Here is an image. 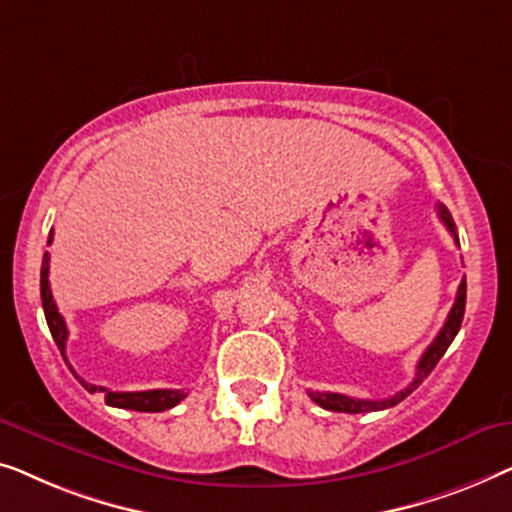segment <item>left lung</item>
I'll list each match as a JSON object with an SVG mask.
<instances>
[{
  "label": "left lung",
  "mask_w": 512,
  "mask_h": 512,
  "mask_svg": "<svg viewBox=\"0 0 512 512\" xmlns=\"http://www.w3.org/2000/svg\"><path fill=\"white\" fill-rule=\"evenodd\" d=\"M438 218L445 227H448V232L455 236L457 239V229H455V222H452V215L448 208L443 204H438ZM464 308H466V280L459 283V290H457V299L455 304L450 308V315L448 320H445L443 329L438 331V336L434 338V343L429 345L427 350H424V355L420 357V362H417V371H415V378L413 383H410L406 390H401L394 394L390 399H380V401H366V399H352V397H345V394H336V392H308V397H311L318 406H322L325 410H334V413H371V410H385V408H392L397 406L399 401H403L408 397L410 392L417 390V385L422 383L424 378L429 376L431 371H434V366L438 364V359L445 355V350L450 348V343L455 341L459 327H462V320H464Z\"/></svg>",
  "instance_id": "obj_1"
}]
</instances>
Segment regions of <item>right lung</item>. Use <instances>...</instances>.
Instances as JSON below:
<instances>
[{
    "instance_id": "1",
    "label": "right lung",
    "mask_w": 512,
    "mask_h": 512,
    "mask_svg": "<svg viewBox=\"0 0 512 512\" xmlns=\"http://www.w3.org/2000/svg\"><path fill=\"white\" fill-rule=\"evenodd\" d=\"M53 243V229H50L48 234V246ZM48 262H50V255L46 253L43 255V264H41V301H43V313H46V322H48V329L50 334H53V341L57 348H60L62 357L67 359V325H64V318L57 311L55 306V299H53V292H50V283H48ZM71 369V366H69ZM74 376L81 380V385L88 390L90 394L95 392H102L104 399L109 406L115 408H127V410H141V413H162V410L167 408H174L176 403H181L187 394L181 390H146V392H111L106 390V387H99V385H92L88 380H83L78 373Z\"/></svg>"
}]
</instances>
